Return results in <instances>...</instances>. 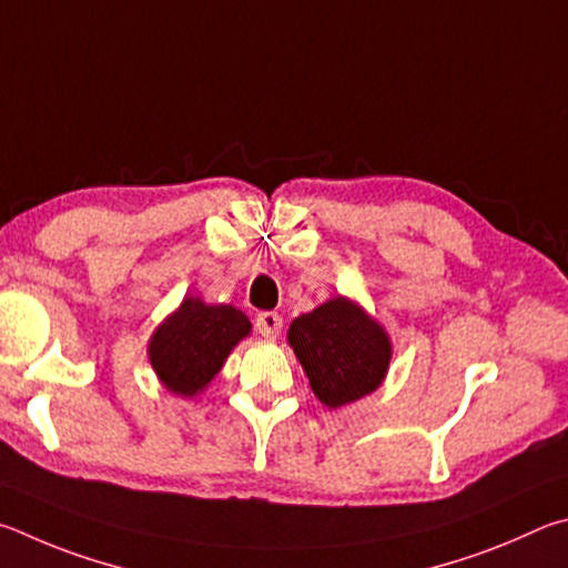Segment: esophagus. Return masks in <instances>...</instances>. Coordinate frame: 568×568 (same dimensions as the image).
Returning a JSON list of instances; mask_svg holds the SVG:
<instances>
[{"label":"esophagus","instance_id":"esophagus-1","mask_svg":"<svg viewBox=\"0 0 568 568\" xmlns=\"http://www.w3.org/2000/svg\"><path fill=\"white\" fill-rule=\"evenodd\" d=\"M256 332L264 336V339H276L282 334V316L274 312H262L256 316Z\"/></svg>","mask_w":568,"mask_h":568}]
</instances>
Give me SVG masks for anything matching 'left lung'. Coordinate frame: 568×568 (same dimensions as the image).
Here are the masks:
<instances>
[{"label": "left lung", "mask_w": 568, "mask_h": 568, "mask_svg": "<svg viewBox=\"0 0 568 568\" xmlns=\"http://www.w3.org/2000/svg\"><path fill=\"white\" fill-rule=\"evenodd\" d=\"M286 342L300 359L316 399L339 409L379 389L392 364V339L384 326L349 296L296 316Z\"/></svg>", "instance_id": "8db88e82"}]
</instances>
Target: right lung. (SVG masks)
<instances>
[{
  "mask_svg": "<svg viewBox=\"0 0 568 568\" xmlns=\"http://www.w3.org/2000/svg\"><path fill=\"white\" fill-rule=\"evenodd\" d=\"M248 334L252 322L236 306L184 296L149 336L146 356L166 392L194 399L212 384L234 346Z\"/></svg>",
  "mask_w": 568,
  "mask_h": 568,
  "instance_id": "1",
  "label": "right lung"
}]
</instances>
